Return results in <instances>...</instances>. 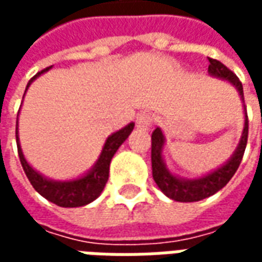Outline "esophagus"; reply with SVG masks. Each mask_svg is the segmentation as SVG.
I'll list each match as a JSON object with an SVG mask.
<instances>
[{"label": "esophagus", "mask_w": 262, "mask_h": 262, "mask_svg": "<svg viewBox=\"0 0 262 262\" xmlns=\"http://www.w3.org/2000/svg\"><path fill=\"white\" fill-rule=\"evenodd\" d=\"M153 115L150 114H146V112H143L137 116L136 119V125L139 129H143V130H148L151 126H153Z\"/></svg>", "instance_id": "1"}]
</instances>
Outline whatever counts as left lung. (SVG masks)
I'll return each instance as SVG.
<instances>
[{
  "mask_svg": "<svg viewBox=\"0 0 262 262\" xmlns=\"http://www.w3.org/2000/svg\"><path fill=\"white\" fill-rule=\"evenodd\" d=\"M208 71L214 77L230 81L231 84L238 90L242 99L244 101L242 81L238 80V77L230 69H227L223 63H220L219 60L209 57ZM247 137L248 116L247 111H246V122H244L242 140H240L236 153L233 154V157L223 167L213 171L212 174L202 177L199 180L185 181V180H180V178L170 174L164 167V163L161 159V148L164 144V136L157 127L151 133V168H153L154 181L167 196L174 199V201H178V202H196V201L210 196V195L220 191L227 182L230 181L231 177L234 176V172L242 163L243 156H244V150L247 146Z\"/></svg>",
  "mask_w": 262,
  "mask_h": 262,
  "instance_id": "8db88e82",
  "label": "left lung"
}]
</instances>
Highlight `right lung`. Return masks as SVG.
Here are the masks:
<instances>
[{
    "label": "right lung",
    "mask_w": 262,
    "mask_h": 262,
    "mask_svg": "<svg viewBox=\"0 0 262 262\" xmlns=\"http://www.w3.org/2000/svg\"><path fill=\"white\" fill-rule=\"evenodd\" d=\"M50 67L39 71L35 77H32L29 82H28V86L31 85V82L36 78L37 75L48 71ZM28 86H26V90H28ZM16 126H18V122H16ZM133 127H135V123H129L122 130L116 132L112 136H109L102 148L101 157L98 160L97 165L92 168V171H90L85 177H82L80 180L69 182L50 181L48 178L40 176L39 172H36L31 165L26 163L25 157L22 154V150L19 147L18 127H16V146H18L20 164L24 167V171H25L29 182L32 184V187L35 188L43 198H46L48 201L56 203L57 206H63V208L84 206L86 203L95 201L103 191V188H105L106 182H108L111 160L114 157V154L116 153V150L119 148L120 144L125 142L127 136L130 135Z\"/></svg>",
    "instance_id": "obj_1"
}]
</instances>
